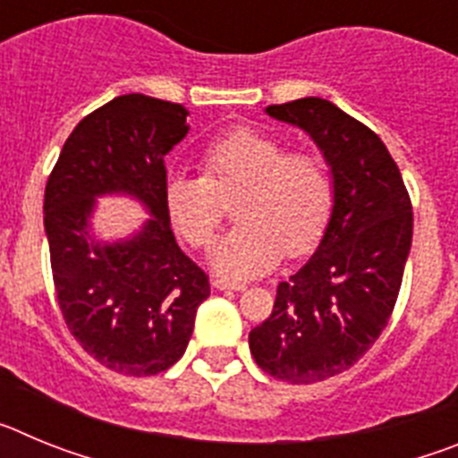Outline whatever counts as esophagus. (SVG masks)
Here are the masks:
<instances>
[{"label":"esophagus","instance_id":"obj_1","mask_svg":"<svg viewBox=\"0 0 458 458\" xmlns=\"http://www.w3.org/2000/svg\"><path fill=\"white\" fill-rule=\"evenodd\" d=\"M213 286L217 291H245V284H238V282H226V279H213Z\"/></svg>","mask_w":458,"mask_h":458}]
</instances>
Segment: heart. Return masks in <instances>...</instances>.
Masks as SVG:
<instances>
[{
	"mask_svg": "<svg viewBox=\"0 0 458 458\" xmlns=\"http://www.w3.org/2000/svg\"><path fill=\"white\" fill-rule=\"evenodd\" d=\"M204 176H169L165 206L176 232L192 248H208L225 201L236 199L238 225L210 250L222 277L264 275L282 254H302L317 242L333 208V176L323 153L286 151L273 132L241 125L208 144Z\"/></svg>",
	"mask_w": 458,
	"mask_h": 458,
	"instance_id": "obj_1",
	"label": "heart"
}]
</instances>
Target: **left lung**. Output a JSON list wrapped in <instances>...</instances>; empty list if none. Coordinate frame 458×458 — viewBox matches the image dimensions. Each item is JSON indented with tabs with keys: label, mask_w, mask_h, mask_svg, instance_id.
I'll return each instance as SVG.
<instances>
[{
	"label": "left lung",
	"mask_w": 458,
	"mask_h": 458,
	"mask_svg": "<svg viewBox=\"0 0 458 458\" xmlns=\"http://www.w3.org/2000/svg\"><path fill=\"white\" fill-rule=\"evenodd\" d=\"M266 114L305 131L333 174V213L317 252L279 282L273 314L250 333L266 374L310 386L351 369L390 321L411 252L412 206L380 137L330 100L268 105Z\"/></svg>",
	"instance_id": "left-lung-1"
}]
</instances>
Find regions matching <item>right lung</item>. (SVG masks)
<instances>
[{
	"label": "right lung",
	"mask_w": 458,
	"mask_h": 458,
	"mask_svg": "<svg viewBox=\"0 0 458 458\" xmlns=\"http://www.w3.org/2000/svg\"><path fill=\"white\" fill-rule=\"evenodd\" d=\"M179 103L128 93L84 116L46 185L43 222L64 321L84 351L123 376H156L179 362L197 307L210 295L204 270L176 245L165 206V156L188 135ZM128 193L152 220L131 239L96 242L95 197Z\"/></svg>",
	"instance_id": "obj_1"
}]
</instances>
